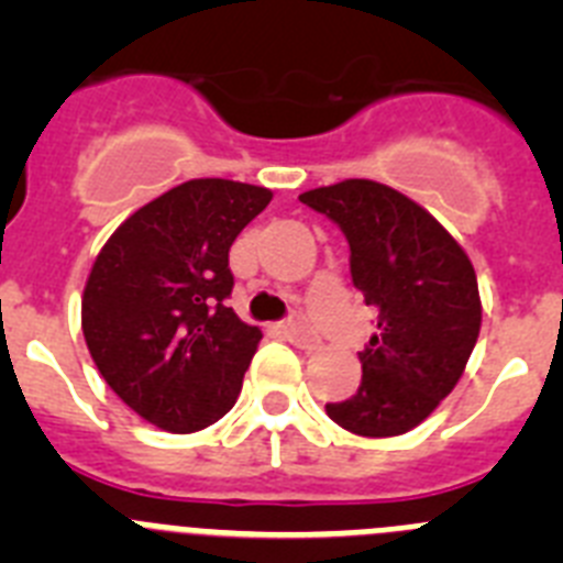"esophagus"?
Instances as JSON below:
<instances>
[{"instance_id":"34e87169","label":"esophagus","mask_w":563,"mask_h":563,"mask_svg":"<svg viewBox=\"0 0 563 563\" xmlns=\"http://www.w3.org/2000/svg\"><path fill=\"white\" fill-rule=\"evenodd\" d=\"M278 332L285 338H290V341L296 343V346H301V350H316L318 346V338L312 335V330L301 321V318H290L285 324H278Z\"/></svg>"}]
</instances>
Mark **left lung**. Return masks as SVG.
<instances>
[{"instance_id": "obj_1", "label": "left lung", "mask_w": 563, "mask_h": 563, "mask_svg": "<svg viewBox=\"0 0 563 563\" xmlns=\"http://www.w3.org/2000/svg\"><path fill=\"white\" fill-rule=\"evenodd\" d=\"M298 200L350 242L352 285L377 310L361 386L327 415L357 437H397L449 397L479 338L482 301L467 253L426 208L375 180L312 188Z\"/></svg>"}]
</instances>
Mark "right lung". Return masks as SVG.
Masks as SVG:
<instances>
[{
	"label": "right lung",
	"mask_w": 563,
	"mask_h": 563,
	"mask_svg": "<svg viewBox=\"0 0 563 563\" xmlns=\"http://www.w3.org/2000/svg\"><path fill=\"white\" fill-rule=\"evenodd\" d=\"M271 200L262 186L188 180L137 208L89 271V355L109 389L157 429L191 434L236 402L262 330L225 307L228 251Z\"/></svg>",
	"instance_id": "1"
}]
</instances>
